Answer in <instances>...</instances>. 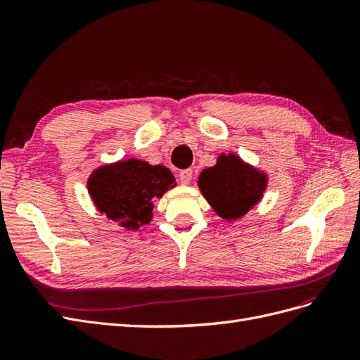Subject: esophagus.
Wrapping results in <instances>:
<instances>
[{
  "label": "esophagus",
  "instance_id": "34e87169",
  "mask_svg": "<svg viewBox=\"0 0 360 360\" xmlns=\"http://www.w3.org/2000/svg\"><path fill=\"white\" fill-rule=\"evenodd\" d=\"M192 169L191 168H188V169H181L180 171V174H179V176H180V181L183 183V184H188L191 180H192Z\"/></svg>",
  "mask_w": 360,
  "mask_h": 360
}]
</instances>
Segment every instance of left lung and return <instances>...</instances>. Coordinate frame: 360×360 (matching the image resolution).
<instances>
[{"mask_svg":"<svg viewBox=\"0 0 360 360\" xmlns=\"http://www.w3.org/2000/svg\"><path fill=\"white\" fill-rule=\"evenodd\" d=\"M198 184L217 213L225 219H237L259 200L266 179L237 156L224 155L213 168L201 172Z\"/></svg>","mask_w":360,"mask_h":360,"instance_id":"left-lung-1","label":"left lung"}]
</instances>
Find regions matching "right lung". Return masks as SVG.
I'll use <instances>...</instances> for the list:
<instances>
[{"mask_svg":"<svg viewBox=\"0 0 360 360\" xmlns=\"http://www.w3.org/2000/svg\"><path fill=\"white\" fill-rule=\"evenodd\" d=\"M174 181L168 168L130 159L94 171L89 192L97 209L110 219L122 221L129 230H138L150 222L153 204Z\"/></svg>","mask_w":360,"mask_h":360,"instance_id":"add662e5","label":"right lung"}]
</instances>
